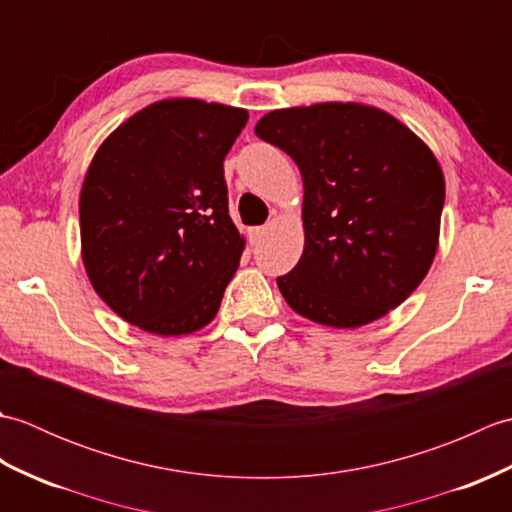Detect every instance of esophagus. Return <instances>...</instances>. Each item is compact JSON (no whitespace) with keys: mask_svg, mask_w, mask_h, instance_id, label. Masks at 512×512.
Here are the masks:
<instances>
[{"mask_svg":"<svg viewBox=\"0 0 512 512\" xmlns=\"http://www.w3.org/2000/svg\"><path fill=\"white\" fill-rule=\"evenodd\" d=\"M264 235H266V226H255V228H250V231H248L250 244H257L259 239H262Z\"/></svg>","mask_w":512,"mask_h":512,"instance_id":"34e87169","label":"esophagus"}]
</instances>
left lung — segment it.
Segmentation results:
<instances>
[{"mask_svg":"<svg viewBox=\"0 0 512 512\" xmlns=\"http://www.w3.org/2000/svg\"><path fill=\"white\" fill-rule=\"evenodd\" d=\"M255 134L284 149L303 178V255L277 279L288 306L339 330L400 306L440 239L444 176L427 143L352 101L268 112Z\"/></svg>","mask_w":512,"mask_h":512,"instance_id":"1","label":"left lung"}]
</instances>
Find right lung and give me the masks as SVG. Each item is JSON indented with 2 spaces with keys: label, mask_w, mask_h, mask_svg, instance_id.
I'll return each mask as SVG.
<instances>
[{
  "label": "right lung",
  "mask_w": 512,
  "mask_h": 512,
  "mask_svg": "<svg viewBox=\"0 0 512 512\" xmlns=\"http://www.w3.org/2000/svg\"><path fill=\"white\" fill-rule=\"evenodd\" d=\"M246 121L242 107L165 99L96 149L79 195L81 257L127 323L182 336L215 319L246 246L222 169Z\"/></svg>",
  "instance_id": "obj_1"
}]
</instances>
